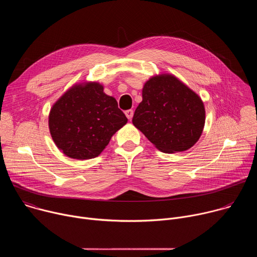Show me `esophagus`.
Instances as JSON below:
<instances>
[{"instance_id":"1","label":"esophagus","mask_w":257,"mask_h":257,"mask_svg":"<svg viewBox=\"0 0 257 257\" xmlns=\"http://www.w3.org/2000/svg\"><path fill=\"white\" fill-rule=\"evenodd\" d=\"M125 115H126V117H127L129 120H131L132 117H133V109H127V111L125 112Z\"/></svg>"}]
</instances>
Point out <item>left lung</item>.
Masks as SVG:
<instances>
[{
    "mask_svg": "<svg viewBox=\"0 0 257 257\" xmlns=\"http://www.w3.org/2000/svg\"><path fill=\"white\" fill-rule=\"evenodd\" d=\"M205 122L201 98L170 74L155 76L142 89L132 119L156 148L167 154L184 152L197 142Z\"/></svg>",
    "mask_w": 257,
    "mask_h": 257,
    "instance_id": "8db88e82",
    "label": "left lung"
}]
</instances>
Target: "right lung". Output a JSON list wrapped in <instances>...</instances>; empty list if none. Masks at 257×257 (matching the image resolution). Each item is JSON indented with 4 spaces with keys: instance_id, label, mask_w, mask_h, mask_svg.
I'll use <instances>...</instances> for the list:
<instances>
[{
    "instance_id": "right-lung-1",
    "label": "right lung",
    "mask_w": 257,
    "mask_h": 257,
    "mask_svg": "<svg viewBox=\"0 0 257 257\" xmlns=\"http://www.w3.org/2000/svg\"><path fill=\"white\" fill-rule=\"evenodd\" d=\"M125 114L102 85L89 82L71 87L53 105L49 127L54 142L67 157L96 158L112 136L127 123Z\"/></svg>"
}]
</instances>
